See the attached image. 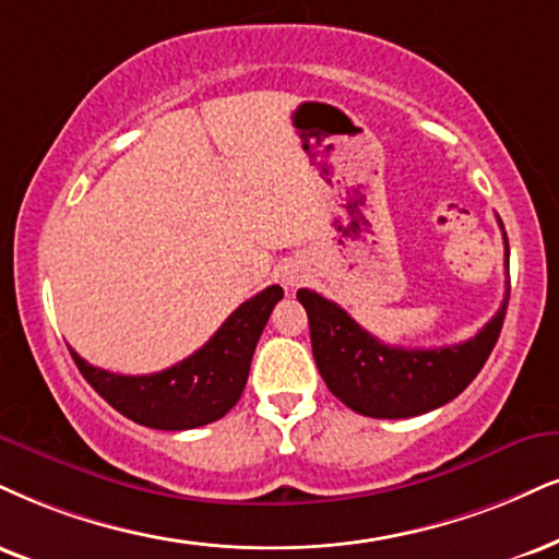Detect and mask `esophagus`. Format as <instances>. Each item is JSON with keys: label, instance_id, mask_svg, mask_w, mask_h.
I'll return each instance as SVG.
<instances>
[{"label": "esophagus", "instance_id": "1", "mask_svg": "<svg viewBox=\"0 0 559 559\" xmlns=\"http://www.w3.org/2000/svg\"><path fill=\"white\" fill-rule=\"evenodd\" d=\"M285 282H287V285H295V277H287Z\"/></svg>", "mask_w": 559, "mask_h": 559}]
</instances>
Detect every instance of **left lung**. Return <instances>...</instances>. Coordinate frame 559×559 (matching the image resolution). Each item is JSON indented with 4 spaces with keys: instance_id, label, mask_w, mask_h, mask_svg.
I'll return each mask as SVG.
<instances>
[{
    "instance_id": "left-lung-1",
    "label": "left lung",
    "mask_w": 559,
    "mask_h": 559,
    "mask_svg": "<svg viewBox=\"0 0 559 559\" xmlns=\"http://www.w3.org/2000/svg\"><path fill=\"white\" fill-rule=\"evenodd\" d=\"M502 240L508 266L506 230ZM508 298L511 280L500 311L472 340L436 349H406L378 342L344 308L319 293L298 290L311 323L316 365L329 391L349 409L376 419L417 417L456 399L490 357L506 321Z\"/></svg>"
}]
</instances>
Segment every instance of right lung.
<instances>
[{"instance_id": "obj_1", "label": "right lung", "mask_w": 559, "mask_h": 559, "mask_svg": "<svg viewBox=\"0 0 559 559\" xmlns=\"http://www.w3.org/2000/svg\"><path fill=\"white\" fill-rule=\"evenodd\" d=\"M282 295L280 285L253 295L227 316L202 349L153 376L108 373L74 349L69 353L85 381L123 417L155 430H191L225 417L238 404L253 349Z\"/></svg>"}]
</instances>
